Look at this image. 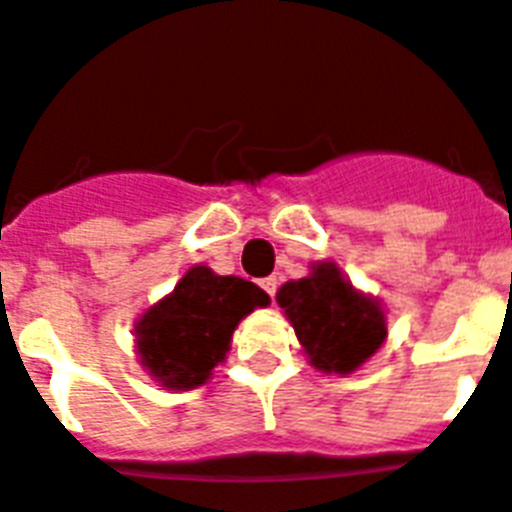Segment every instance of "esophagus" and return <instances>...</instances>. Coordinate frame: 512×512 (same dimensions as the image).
Returning a JSON list of instances; mask_svg holds the SVG:
<instances>
[{
    "label": "esophagus",
    "instance_id": "esophagus-1",
    "mask_svg": "<svg viewBox=\"0 0 512 512\" xmlns=\"http://www.w3.org/2000/svg\"><path fill=\"white\" fill-rule=\"evenodd\" d=\"M260 286H263L265 294H268L270 299H273V296H276V289H278V278H276V276L263 278V281H260Z\"/></svg>",
    "mask_w": 512,
    "mask_h": 512
}]
</instances>
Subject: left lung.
<instances>
[{
	"label": "left lung",
	"instance_id": "8db88e82",
	"mask_svg": "<svg viewBox=\"0 0 512 512\" xmlns=\"http://www.w3.org/2000/svg\"><path fill=\"white\" fill-rule=\"evenodd\" d=\"M276 302L309 364L325 375H351L388 338L380 299L356 289L333 260L312 263L309 276L283 283Z\"/></svg>",
	"mask_w": 512,
	"mask_h": 512
}]
</instances>
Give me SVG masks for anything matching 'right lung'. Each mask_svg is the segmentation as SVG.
Instances as JSON below:
<instances>
[{"instance_id": "obj_1", "label": "right lung", "mask_w": 512, "mask_h": 512, "mask_svg": "<svg viewBox=\"0 0 512 512\" xmlns=\"http://www.w3.org/2000/svg\"><path fill=\"white\" fill-rule=\"evenodd\" d=\"M270 296L239 276L192 265L135 322V354L163 390L200 388L226 359L236 325Z\"/></svg>"}]
</instances>
